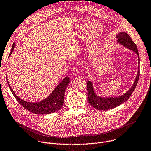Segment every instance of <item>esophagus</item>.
Wrapping results in <instances>:
<instances>
[{"mask_svg": "<svg viewBox=\"0 0 151 151\" xmlns=\"http://www.w3.org/2000/svg\"><path fill=\"white\" fill-rule=\"evenodd\" d=\"M79 70H80V68L78 67H75L73 68L72 70V74L74 76H76L78 75L79 73Z\"/></svg>", "mask_w": 151, "mask_h": 151, "instance_id": "34e87169", "label": "esophagus"}]
</instances>
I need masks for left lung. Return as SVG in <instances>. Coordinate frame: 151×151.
Masks as SVG:
<instances>
[{
  "instance_id": "obj_1",
  "label": "left lung",
  "mask_w": 151,
  "mask_h": 151,
  "mask_svg": "<svg viewBox=\"0 0 151 151\" xmlns=\"http://www.w3.org/2000/svg\"><path fill=\"white\" fill-rule=\"evenodd\" d=\"M116 37L118 39V43L123 45L124 47L132 50L137 53L138 58V74L136 77L135 81L128 91L122 96L116 97H109L104 98L100 97L96 95L93 84L91 81H88L87 84V99L88 101L92 107L99 110H106L108 109H114L121 104L126 102L129 98L132 95L134 90H135L137 84L138 83L139 77V57L138 52V48L136 44L133 42L130 36L125 32H120L118 33Z\"/></svg>"
}]
</instances>
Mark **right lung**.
Listing matches in <instances>:
<instances>
[{
    "instance_id": "right-lung-1",
    "label": "right lung",
    "mask_w": 151,
    "mask_h": 151,
    "mask_svg": "<svg viewBox=\"0 0 151 151\" xmlns=\"http://www.w3.org/2000/svg\"><path fill=\"white\" fill-rule=\"evenodd\" d=\"M16 44L13 43L12 45V48L11 52L9 53V56L12 55L13 50L15 47ZM8 86L11 90L12 93L16 99L17 102L27 109L30 112H32L36 114L40 115H46L54 113L58 111L63 107L64 102V93L65 89L70 83V79L68 76H66L63 81L60 83L53 90L47 98L42 100V101L37 103H29L24 101L21 98H19L14 92L13 90L9 86L8 82L7 81Z\"/></svg>"
}]
</instances>
